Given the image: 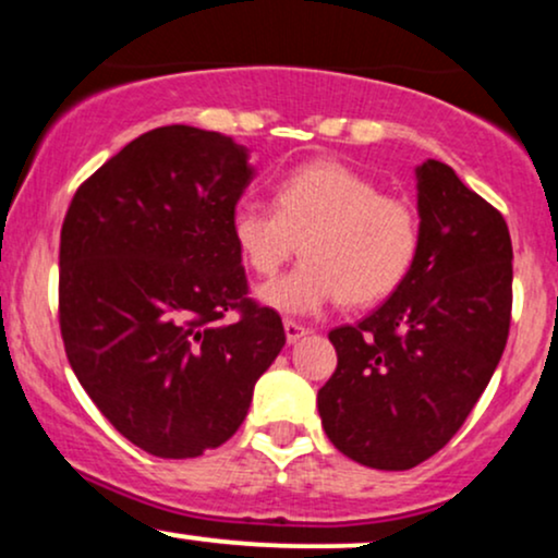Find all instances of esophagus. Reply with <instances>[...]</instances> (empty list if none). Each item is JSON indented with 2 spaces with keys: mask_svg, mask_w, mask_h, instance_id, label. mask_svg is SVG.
<instances>
[{
  "mask_svg": "<svg viewBox=\"0 0 558 558\" xmlns=\"http://www.w3.org/2000/svg\"><path fill=\"white\" fill-rule=\"evenodd\" d=\"M283 328H286V341L288 343H296L306 336V332H310V328H304V325L296 323V319H286Z\"/></svg>",
  "mask_w": 558,
  "mask_h": 558,
  "instance_id": "obj_1",
  "label": "esophagus"
}]
</instances>
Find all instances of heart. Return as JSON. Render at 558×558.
<instances>
[{"mask_svg": "<svg viewBox=\"0 0 558 558\" xmlns=\"http://www.w3.org/2000/svg\"><path fill=\"white\" fill-rule=\"evenodd\" d=\"M230 233L254 275L270 278L299 252L304 262L259 288L262 304L283 315H315L330 301L369 306L412 270L420 248L417 213L362 172L336 159L301 165L275 185V209L243 202Z\"/></svg>", "mask_w": 558, "mask_h": 558, "instance_id": "obj_1", "label": "heart"}]
</instances>
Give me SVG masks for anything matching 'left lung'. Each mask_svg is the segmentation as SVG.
I'll list each match as a JSON object with an SVG mask.
<instances>
[{
	"label": "left lung",
	"mask_w": 558,
	"mask_h": 558,
	"mask_svg": "<svg viewBox=\"0 0 558 558\" xmlns=\"http://www.w3.org/2000/svg\"><path fill=\"white\" fill-rule=\"evenodd\" d=\"M420 248L383 306L330 330L338 367L317 393L330 444L373 470H412L470 417L511 323L504 215L438 159L417 168Z\"/></svg>",
	"instance_id": "1"
}]
</instances>
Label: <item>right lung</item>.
<instances>
[{
	"mask_svg": "<svg viewBox=\"0 0 558 558\" xmlns=\"http://www.w3.org/2000/svg\"><path fill=\"white\" fill-rule=\"evenodd\" d=\"M248 149L191 125L144 133L75 191L60 233V330L75 377L120 435L191 459L246 420L286 345L246 296L230 233ZM240 319L222 324L226 311Z\"/></svg>",
	"mask_w": 558,
	"mask_h": 558,
	"instance_id": "obj_1",
	"label": "right lung"
}]
</instances>
